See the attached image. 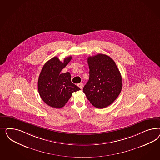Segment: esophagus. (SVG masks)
Wrapping results in <instances>:
<instances>
[{
  "mask_svg": "<svg viewBox=\"0 0 160 160\" xmlns=\"http://www.w3.org/2000/svg\"><path fill=\"white\" fill-rule=\"evenodd\" d=\"M78 87H80V89H82V87H83V84L82 83H78Z\"/></svg>",
  "mask_w": 160,
  "mask_h": 160,
  "instance_id": "obj_1",
  "label": "esophagus"
}]
</instances>
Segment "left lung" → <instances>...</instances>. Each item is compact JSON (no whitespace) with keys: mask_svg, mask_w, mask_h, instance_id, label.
<instances>
[{"mask_svg":"<svg viewBox=\"0 0 160 160\" xmlns=\"http://www.w3.org/2000/svg\"><path fill=\"white\" fill-rule=\"evenodd\" d=\"M87 62L90 77L83 92L92 106L105 108L114 102L121 92V74L114 61L106 54L88 57Z\"/></svg>","mask_w":160,"mask_h":160,"instance_id":"obj_1","label":"left lung"}]
</instances>
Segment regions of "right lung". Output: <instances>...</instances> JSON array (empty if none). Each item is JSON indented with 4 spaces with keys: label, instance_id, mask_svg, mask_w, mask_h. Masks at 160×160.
<instances>
[{
    "label": "right lung",
    "instance_id": "add662e5",
    "mask_svg": "<svg viewBox=\"0 0 160 160\" xmlns=\"http://www.w3.org/2000/svg\"><path fill=\"white\" fill-rule=\"evenodd\" d=\"M72 58L68 56L62 62L58 57H54L44 64L38 79V90L41 98L49 106L63 107L72 93L80 90L71 82L70 73H61Z\"/></svg>",
    "mask_w": 160,
    "mask_h": 160
}]
</instances>
